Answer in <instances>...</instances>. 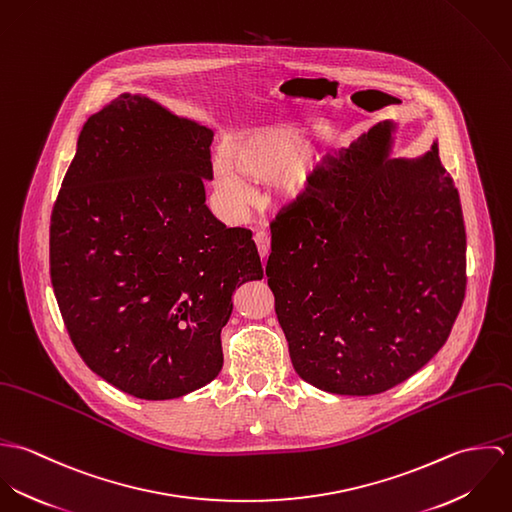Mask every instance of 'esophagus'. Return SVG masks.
<instances>
[{
	"instance_id": "1",
	"label": "esophagus",
	"mask_w": 512,
	"mask_h": 512,
	"mask_svg": "<svg viewBox=\"0 0 512 512\" xmlns=\"http://www.w3.org/2000/svg\"><path fill=\"white\" fill-rule=\"evenodd\" d=\"M254 242H256V246H258L260 256H262V258H266V256H268V252H270V234H268L266 230H256V234H254Z\"/></svg>"
}]
</instances>
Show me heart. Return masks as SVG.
I'll return each mask as SVG.
<instances>
[{"label": "heart", "mask_w": 512, "mask_h": 512, "mask_svg": "<svg viewBox=\"0 0 512 512\" xmlns=\"http://www.w3.org/2000/svg\"><path fill=\"white\" fill-rule=\"evenodd\" d=\"M309 144L297 128L292 126H270L236 136L228 147L226 157L217 161L215 175L220 191L236 201H248L250 187L244 175L252 179L272 181L295 195L303 187L305 169L299 161L307 155Z\"/></svg>", "instance_id": "b5f03b06"}]
</instances>
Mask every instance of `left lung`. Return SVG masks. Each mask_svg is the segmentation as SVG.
<instances>
[{
	"label": "left lung",
	"mask_w": 512,
	"mask_h": 512,
	"mask_svg": "<svg viewBox=\"0 0 512 512\" xmlns=\"http://www.w3.org/2000/svg\"><path fill=\"white\" fill-rule=\"evenodd\" d=\"M392 122L329 155L313 189L270 222L268 286L295 372L349 396L380 394L447 341L463 305L465 224L438 144L388 159Z\"/></svg>",
	"instance_id": "8db88e82"
}]
</instances>
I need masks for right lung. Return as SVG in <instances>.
<instances>
[{"label":"right lung","instance_id":"1","mask_svg":"<svg viewBox=\"0 0 512 512\" xmlns=\"http://www.w3.org/2000/svg\"><path fill=\"white\" fill-rule=\"evenodd\" d=\"M211 144L209 128L126 92L82 126L53 207L51 282L74 349L136 398L217 378L232 293L264 276L252 232L205 205Z\"/></svg>","mask_w":512,"mask_h":512}]
</instances>
